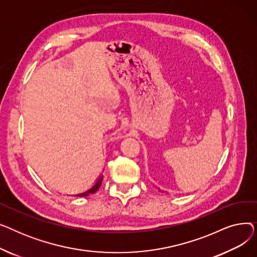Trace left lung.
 Masks as SVG:
<instances>
[{
  "label": "left lung",
  "instance_id": "8db88e82",
  "mask_svg": "<svg viewBox=\"0 0 257 257\" xmlns=\"http://www.w3.org/2000/svg\"><path fill=\"white\" fill-rule=\"evenodd\" d=\"M158 191H159V192H161V191H160V190H159V188H158Z\"/></svg>",
  "mask_w": 257,
  "mask_h": 257
}]
</instances>
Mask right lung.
Masks as SVG:
<instances>
[{
  "label": "right lung",
  "mask_w": 257,
  "mask_h": 257,
  "mask_svg": "<svg viewBox=\"0 0 257 257\" xmlns=\"http://www.w3.org/2000/svg\"><path fill=\"white\" fill-rule=\"evenodd\" d=\"M102 180H103V175L101 174L100 176L98 177V179L96 180V182H94L93 184H92V186H90L88 190H86V191H83V192H81V193H79V194H75V195H72V196H75V197H87V196H89V195H91V194H94L96 193L99 188H100V186H101V184H102ZM71 196V195H70Z\"/></svg>",
  "instance_id": "1"
}]
</instances>
